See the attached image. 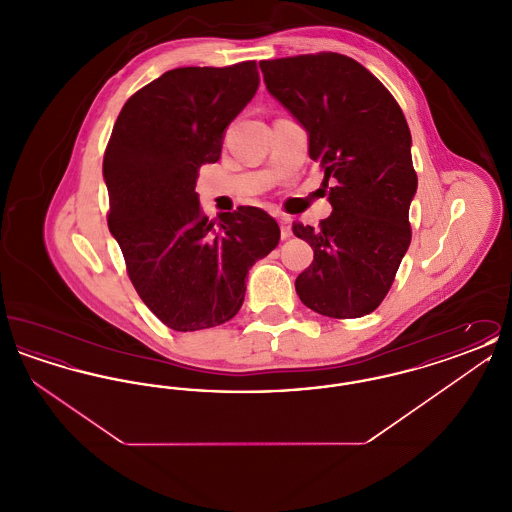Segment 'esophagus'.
<instances>
[{
  "mask_svg": "<svg viewBox=\"0 0 512 512\" xmlns=\"http://www.w3.org/2000/svg\"><path fill=\"white\" fill-rule=\"evenodd\" d=\"M278 224H280V236L282 240H288L292 236V220L286 215H280L278 217Z\"/></svg>",
  "mask_w": 512,
  "mask_h": 512,
  "instance_id": "34e87169",
  "label": "esophagus"
}]
</instances>
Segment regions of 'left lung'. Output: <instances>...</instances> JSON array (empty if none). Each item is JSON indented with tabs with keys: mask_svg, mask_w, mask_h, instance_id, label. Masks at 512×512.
I'll list each match as a JSON object with an SVG mask.
<instances>
[{
	"mask_svg": "<svg viewBox=\"0 0 512 512\" xmlns=\"http://www.w3.org/2000/svg\"><path fill=\"white\" fill-rule=\"evenodd\" d=\"M267 90L309 132L332 215L318 228L293 222L315 259L295 280L318 315L365 317L390 292L411 244L418 178L411 130L390 90L355 59L320 51L261 61Z\"/></svg>",
	"mask_w": 512,
	"mask_h": 512,
	"instance_id": "left-lung-1",
	"label": "left lung"
}]
</instances>
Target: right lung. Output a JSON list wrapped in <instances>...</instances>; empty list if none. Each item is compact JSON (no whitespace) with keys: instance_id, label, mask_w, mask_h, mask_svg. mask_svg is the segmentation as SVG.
<instances>
[{"instance_id":"1","label":"right lung","mask_w":512,"mask_h":512,"mask_svg":"<svg viewBox=\"0 0 512 512\" xmlns=\"http://www.w3.org/2000/svg\"><path fill=\"white\" fill-rule=\"evenodd\" d=\"M257 86L255 61L172 69L128 98L103 155L107 224L128 278L176 332L234 317L249 268L280 240L263 209L238 207L209 220L195 194L201 165L219 161L226 126Z\"/></svg>"}]
</instances>
